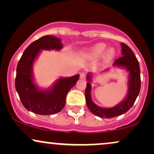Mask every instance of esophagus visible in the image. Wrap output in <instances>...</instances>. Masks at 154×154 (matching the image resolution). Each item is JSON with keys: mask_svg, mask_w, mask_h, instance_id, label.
<instances>
[{"mask_svg": "<svg viewBox=\"0 0 154 154\" xmlns=\"http://www.w3.org/2000/svg\"><path fill=\"white\" fill-rule=\"evenodd\" d=\"M79 77H80L81 79H85L86 77V74L85 73V72H81V73L79 74Z\"/></svg>", "mask_w": 154, "mask_h": 154, "instance_id": "1", "label": "esophagus"}]
</instances>
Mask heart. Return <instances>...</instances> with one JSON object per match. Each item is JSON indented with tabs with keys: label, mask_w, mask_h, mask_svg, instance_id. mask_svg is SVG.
<instances>
[{
	"label": "heart",
	"mask_w": 154,
	"mask_h": 154,
	"mask_svg": "<svg viewBox=\"0 0 154 154\" xmlns=\"http://www.w3.org/2000/svg\"><path fill=\"white\" fill-rule=\"evenodd\" d=\"M106 48V45L104 43H99L98 45H96L94 46L93 48L91 49V56L93 57H98V56H100L101 54H103V52L105 51ZM114 49H110L107 52V58L108 59H111L114 56Z\"/></svg>",
	"instance_id": "heart-1"
}]
</instances>
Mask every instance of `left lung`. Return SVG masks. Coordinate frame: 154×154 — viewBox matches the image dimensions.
Segmentation results:
<instances>
[{
	"label": "left lung",
	"mask_w": 154,
	"mask_h": 154,
	"mask_svg": "<svg viewBox=\"0 0 154 154\" xmlns=\"http://www.w3.org/2000/svg\"><path fill=\"white\" fill-rule=\"evenodd\" d=\"M122 56L116 59L114 63V66L126 67L128 70L129 84L128 93L125 99L116 106L109 109H103L93 103L91 97V86L89 82L87 83L85 89V100L90 111L95 115L100 118H113L125 114L133 106L137 95L140 91V70L139 62L128 45L122 43ZM87 80L91 81V76L88 75Z\"/></svg>",
	"instance_id": "8db88e82"
}]
</instances>
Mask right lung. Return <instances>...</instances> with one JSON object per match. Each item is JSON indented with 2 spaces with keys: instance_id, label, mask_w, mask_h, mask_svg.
I'll return each mask as SVG.
<instances>
[{
  "instance_id": "1",
  "label": "right lung",
  "mask_w": 154,
  "mask_h": 154,
  "mask_svg": "<svg viewBox=\"0 0 154 154\" xmlns=\"http://www.w3.org/2000/svg\"><path fill=\"white\" fill-rule=\"evenodd\" d=\"M61 40L45 35L32 43L23 53L17 67L15 87L25 109L40 115H51L63 109L69 90L75 85L79 75L60 78L52 89L39 91L33 82L32 64L40 50H60Z\"/></svg>"
}]
</instances>
